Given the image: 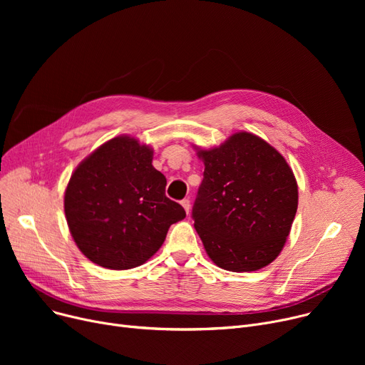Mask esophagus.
Segmentation results:
<instances>
[{"label":"esophagus","instance_id":"obj_1","mask_svg":"<svg viewBox=\"0 0 365 365\" xmlns=\"http://www.w3.org/2000/svg\"><path fill=\"white\" fill-rule=\"evenodd\" d=\"M180 204L183 205L185 212L189 215V210H190V202H189V200H187V198H185V200H182V201H180Z\"/></svg>","mask_w":365,"mask_h":365}]
</instances>
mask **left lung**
<instances>
[{"mask_svg": "<svg viewBox=\"0 0 365 365\" xmlns=\"http://www.w3.org/2000/svg\"><path fill=\"white\" fill-rule=\"evenodd\" d=\"M204 179L192 208L208 257L232 272L274 262L297 212V182L281 153L252 133L198 149Z\"/></svg>", "mask_w": 365, "mask_h": 365, "instance_id": "1", "label": "left lung"}]
</instances>
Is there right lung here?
I'll list each match as a JSON object with an SVG mask.
<instances>
[{"mask_svg": "<svg viewBox=\"0 0 365 365\" xmlns=\"http://www.w3.org/2000/svg\"><path fill=\"white\" fill-rule=\"evenodd\" d=\"M152 148L134 138L108 140L75 168L65 215L81 253L108 269H131L158 252L168 227L186 213L167 198Z\"/></svg>", "mask_w": 365, "mask_h": 365, "instance_id": "obj_1", "label": "right lung"}]
</instances>
